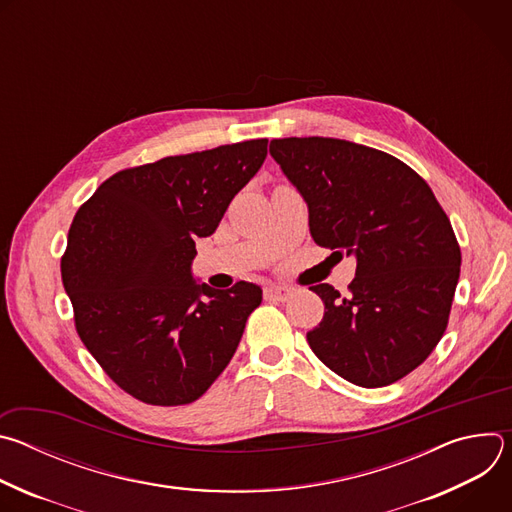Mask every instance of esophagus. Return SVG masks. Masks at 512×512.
<instances>
[{
  "label": "esophagus",
  "mask_w": 512,
  "mask_h": 512,
  "mask_svg": "<svg viewBox=\"0 0 512 512\" xmlns=\"http://www.w3.org/2000/svg\"><path fill=\"white\" fill-rule=\"evenodd\" d=\"M291 296H294V289L287 287V285H277V283H271L265 287V298L267 300H273V302H285L289 300Z\"/></svg>",
  "instance_id": "1"
}]
</instances>
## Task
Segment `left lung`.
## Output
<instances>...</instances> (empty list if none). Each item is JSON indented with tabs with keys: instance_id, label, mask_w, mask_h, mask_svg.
<instances>
[{
	"instance_id": "obj_1",
	"label": "left lung",
	"mask_w": 512,
	"mask_h": 512,
	"mask_svg": "<svg viewBox=\"0 0 512 512\" xmlns=\"http://www.w3.org/2000/svg\"><path fill=\"white\" fill-rule=\"evenodd\" d=\"M269 154L308 204L312 239L356 259L348 298L310 287L326 310L310 348L352 385L403 379L448 326L462 263L450 218L419 174L367 145L283 137Z\"/></svg>"
}]
</instances>
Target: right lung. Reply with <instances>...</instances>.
I'll return each instance as SVG.
<instances>
[{"label":"right lung","instance_id":"right-lung-1","mask_svg":"<svg viewBox=\"0 0 512 512\" xmlns=\"http://www.w3.org/2000/svg\"><path fill=\"white\" fill-rule=\"evenodd\" d=\"M265 156L251 139L123 170L75 214L60 271L77 332L135 399L192 403L231 362L263 289L198 283L192 261Z\"/></svg>","mask_w":512,"mask_h":512}]
</instances>
